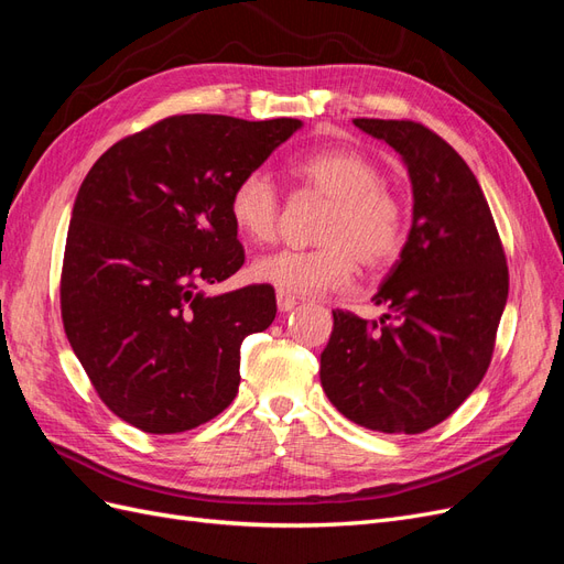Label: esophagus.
Instances as JSON below:
<instances>
[{
    "label": "esophagus",
    "mask_w": 564,
    "mask_h": 564,
    "mask_svg": "<svg viewBox=\"0 0 564 564\" xmlns=\"http://www.w3.org/2000/svg\"><path fill=\"white\" fill-rule=\"evenodd\" d=\"M296 299L292 296V294H286V292H278V308L282 311V313H289V311H294L296 308Z\"/></svg>",
    "instance_id": "1"
}]
</instances>
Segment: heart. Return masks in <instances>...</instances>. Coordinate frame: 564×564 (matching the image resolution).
Instances as JSON below:
<instances>
[{"instance_id":"obj_1","label":"heart","mask_w":564,"mask_h":564,"mask_svg":"<svg viewBox=\"0 0 564 564\" xmlns=\"http://www.w3.org/2000/svg\"><path fill=\"white\" fill-rule=\"evenodd\" d=\"M303 187L329 199L313 249H275L256 256L251 275L292 296H308L352 282L357 263L377 272L398 261L406 242L402 197L383 183L379 164L348 148L317 150L292 166ZM228 212L249 240L265 242L278 230L282 199L272 178L256 169L232 185Z\"/></svg>"}]
</instances>
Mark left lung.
Here are the masks:
<instances>
[{
    "mask_svg": "<svg viewBox=\"0 0 564 564\" xmlns=\"http://www.w3.org/2000/svg\"><path fill=\"white\" fill-rule=\"evenodd\" d=\"M352 122L402 155L414 220L373 296L388 313L332 311L319 381L352 423L416 435L452 416L489 369L508 299L506 251L480 183L445 139L412 119Z\"/></svg>",
    "mask_w": 564,
    "mask_h": 564,
    "instance_id": "8db88e82",
    "label": "left lung"
}]
</instances>
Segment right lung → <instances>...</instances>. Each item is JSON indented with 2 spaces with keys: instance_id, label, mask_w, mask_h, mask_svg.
I'll list each match as a JSON object with an SVG mask.
<instances>
[{
  "instance_id": "add662e5",
  "label": "right lung",
  "mask_w": 564,
  "mask_h": 564,
  "mask_svg": "<svg viewBox=\"0 0 564 564\" xmlns=\"http://www.w3.org/2000/svg\"><path fill=\"white\" fill-rule=\"evenodd\" d=\"M301 127L174 115L117 141L84 178L61 270L67 340L115 416L152 435L212 421L240 388V346L275 289L207 296L245 263L232 185Z\"/></svg>"
}]
</instances>
